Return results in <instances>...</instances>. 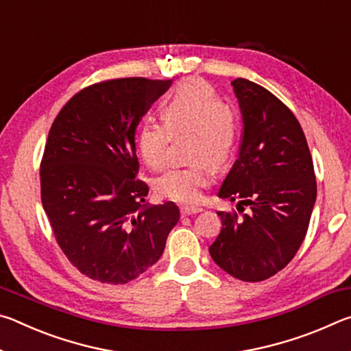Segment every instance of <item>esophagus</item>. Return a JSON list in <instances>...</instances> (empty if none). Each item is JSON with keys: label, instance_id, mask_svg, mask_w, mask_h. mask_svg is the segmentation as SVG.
<instances>
[{"label": "esophagus", "instance_id": "1", "mask_svg": "<svg viewBox=\"0 0 351 351\" xmlns=\"http://www.w3.org/2000/svg\"><path fill=\"white\" fill-rule=\"evenodd\" d=\"M201 210V207H198V206H182L181 207V215L182 217H187V215H193V213H199Z\"/></svg>", "mask_w": 351, "mask_h": 351}]
</instances>
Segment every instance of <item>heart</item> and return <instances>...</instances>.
I'll return each instance as SVG.
<instances>
[{
    "mask_svg": "<svg viewBox=\"0 0 351 351\" xmlns=\"http://www.w3.org/2000/svg\"><path fill=\"white\" fill-rule=\"evenodd\" d=\"M165 127L145 121L136 132V147L148 169L161 170L165 165L169 133L193 132L190 154L223 164L232 152L237 139L234 111L223 104L217 91L201 79H187L171 94L162 108ZM212 165L199 159L182 167H173L154 181V189L164 198L195 203L201 189L212 182Z\"/></svg>",
    "mask_w": 351,
    "mask_h": 351,
    "instance_id": "1",
    "label": "heart"
}]
</instances>
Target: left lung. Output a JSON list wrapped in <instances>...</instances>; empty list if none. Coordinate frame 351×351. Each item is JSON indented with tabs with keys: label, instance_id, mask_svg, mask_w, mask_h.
<instances>
[{
	"label": "left lung",
	"instance_id": "obj_1",
	"mask_svg": "<svg viewBox=\"0 0 351 351\" xmlns=\"http://www.w3.org/2000/svg\"><path fill=\"white\" fill-rule=\"evenodd\" d=\"M230 85L239 99L243 134L239 159L218 197L247 213L218 212L221 232L209 247L213 261L243 282H261L287 266L304 241L316 203V176L299 121L263 86Z\"/></svg>",
	"mask_w": 351,
	"mask_h": 351
}]
</instances>
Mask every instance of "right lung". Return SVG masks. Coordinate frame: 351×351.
Listing matches in <instances>:
<instances>
[{
    "mask_svg": "<svg viewBox=\"0 0 351 351\" xmlns=\"http://www.w3.org/2000/svg\"><path fill=\"white\" fill-rule=\"evenodd\" d=\"M171 80L96 83L56 117L40 167L41 203L63 254L93 280L123 285L161 257L180 221L175 203L148 206L134 133Z\"/></svg>",
    "mask_w": 351,
    "mask_h": 351,
    "instance_id": "obj_1",
    "label": "right lung"
}]
</instances>
